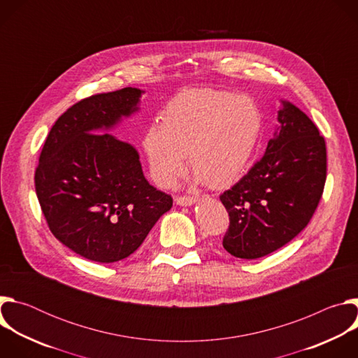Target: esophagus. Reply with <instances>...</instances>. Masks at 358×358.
<instances>
[{
  "mask_svg": "<svg viewBox=\"0 0 358 358\" xmlns=\"http://www.w3.org/2000/svg\"><path fill=\"white\" fill-rule=\"evenodd\" d=\"M177 206H182V207H187V206H192V203H195V198L192 196H187V195H176L174 198Z\"/></svg>",
  "mask_w": 358,
  "mask_h": 358,
  "instance_id": "esophagus-1",
  "label": "esophagus"
}]
</instances>
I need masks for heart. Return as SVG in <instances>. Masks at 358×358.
Returning a JSON list of instances; mask_svg holds the SVG:
<instances>
[{"instance_id": "obj_1", "label": "heart", "mask_w": 358, "mask_h": 358, "mask_svg": "<svg viewBox=\"0 0 358 358\" xmlns=\"http://www.w3.org/2000/svg\"><path fill=\"white\" fill-rule=\"evenodd\" d=\"M262 115L248 96L195 90L178 94L166 106L162 123L151 124L143 148L150 174L171 187L189 155L191 170L211 188L232 184L250 162L262 133Z\"/></svg>"}]
</instances>
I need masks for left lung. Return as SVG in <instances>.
I'll return each instance as SVG.
<instances>
[{
	"instance_id": "8db88e82",
	"label": "left lung",
	"mask_w": 358,
	"mask_h": 358,
	"mask_svg": "<svg viewBox=\"0 0 358 358\" xmlns=\"http://www.w3.org/2000/svg\"><path fill=\"white\" fill-rule=\"evenodd\" d=\"M266 152L220 195L229 215L222 245L241 259H258L290 242L308 225L323 195L327 155L316 124L289 101Z\"/></svg>"
}]
</instances>
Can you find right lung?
Here are the masks:
<instances>
[{
  "label": "right lung",
  "mask_w": 358,
  "mask_h": 358,
  "mask_svg": "<svg viewBox=\"0 0 358 358\" xmlns=\"http://www.w3.org/2000/svg\"><path fill=\"white\" fill-rule=\"evenodd\" d=\"M140 89L97 93L71 106L50 129L35 191L54 236L80 257L112 264L131 255L173 196L144 177L137 151L101 129L137 110Z\"/></svg>",
  "instance_id": "obj_1"
}]
</instances>
